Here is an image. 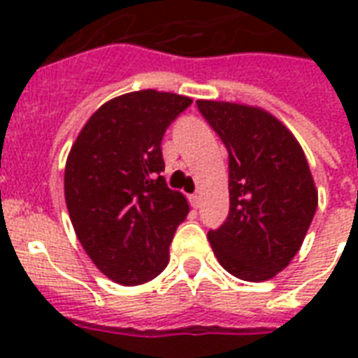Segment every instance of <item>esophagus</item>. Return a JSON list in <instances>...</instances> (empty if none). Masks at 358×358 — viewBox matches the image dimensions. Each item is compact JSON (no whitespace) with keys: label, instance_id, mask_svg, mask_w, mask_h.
<instances>
[{"label":"esophagus","instance_id":"obj_1","mask_svg":"<svg viewBox=\"0 0 358 358\" xmlns=\"http://www.w3.org/2000/svg\"><path fill=\"white\" fill-rule=\"evenodd\" d=\"M189 202H191V206H193V208H199V206H201V195H196V193H195V195H191Z\"/></svg>","mask_w":358,"mask_h":358}]
</instances>
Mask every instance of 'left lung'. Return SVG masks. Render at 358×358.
<instances>
[{"instance_id":"8db88e82","label":"left lung","mask_w":358,"mask_h":358,"mask_svg":"<svg viewBox=\"0 0 358 358\" xmlns=\"http://www.w3.org/2000/svg\"><path fill=\"white\" fill-rule=\"evenodd\" d=\"M229 150V217L208 239L219 264L249 282L288 267L317 208V189L299 141L266 109L196 100Z\"/></svg>"}]
</instances>
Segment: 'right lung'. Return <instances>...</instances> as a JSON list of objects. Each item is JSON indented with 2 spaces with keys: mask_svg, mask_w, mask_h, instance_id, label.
Returning <instances> with one entry per match:
<instances>
[{
  "mask_svg": "<svg viewBox=\"0 0 358 358\" xmlns=\"http://www.w3.org/2000/svg\"><path fill=\"white\" fill-rule=\"evenodd\" d=\"M191 98L154 89L117 96L81 128L64 167L70 221L92 264L137 286L169 264V245L189 204L169 189L162 139Z\"/></svg>",
  "mask_w": 358,
  "mask_h": 358,
  "instance_id": "obj_1",
  "label": "right lung"
}]
</instances>
